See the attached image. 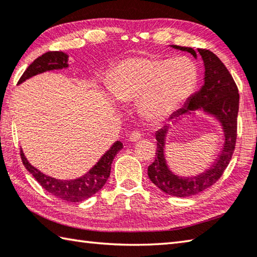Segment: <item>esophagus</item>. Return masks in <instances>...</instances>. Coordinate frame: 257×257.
Wrapping results in <instances>:
<instances>
[{"mask_svg": "<svg viewBox=\"0 0 257 257\" xmlns=\"http://www.w3.org/2000/svg\"><path fill=\"white\" fill-rule=\"evenodd\" d=\"M141 138H142V134L137 132V130H134V132L129 135L130 142H138Z\"/></svg>", "mask_w": 257, "mask_h": 257, "instance_id": "esophagus-1", "label": "esophagus"}]
</instances>
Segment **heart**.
I'll return each instance as SVG.
<instances>
[{
	"mask_svg": "<svg viewBox=\"0 0 257 257\" xmlns=\"http://www.w3.org/2000/svg\"><path fill=\"white\" fill-rule=\"evenodd\" d=\"M198 81L197 65L188 57H133L113 68L108 88L118 101L139 99V110L147 119L163 120L185 103Z\"/></svg>",
	"mask_w": 257,
	"mask_h": 257,
	"instance_id": "heart-1",
	"label": "heart"
}]
</instances>
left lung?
Segmentation results:
<instances>
[{
	"label": "left lung",
	"mask_w": 257,
	"mask_h": 257,
	"mask_svg": "<svg viewBox=\"0 0 257 257\" xmlns=\"http://www.w3.org/2000/svg\"><path fill=\"white\" fill-rule=\"evenodd\" d=\"M172 48L186 51L197 59L200 55L203 62L204 76L201 88L191 96L186 104L173 113L170 120H179L182 116L197 112L217 120L222 132L223 144L206 171L197 175L182 176L174 173L166 160V137L170 123L156 132V157L148 166V177L158 189L166 194L177 198L191 197L210 188L220 179L229 164L236 144L237 115L239 108V94L230 73L216 55L207 49L194 50L191 47L172 45Z\"/></svg>",
	"instance_id": "left-lung-1"
}]
</instances>
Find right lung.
Here are the masks:
<instances>
[{
    "label": "right lung",
    "instance_id": "add662e5",
    "mask_svg": "<svg viewBox=\"0 0 257 257\" xmlns=\"http://www.w3.org/2000/svg\"><path fill=\"white\" fill-rule=\"evenodd\" d=\"M68 67V55L63 51H48L40 57L34 60L22 74L19 84L23 83L30 77L38 75V74L55 71V69H63ZM123 148L122 143H113L108 151H106L96 164L88 170L85 174L74 180H59L44 174L35 166H32L25 156V153L21 149V160L26 169L30 172L32 176L38 181L43 188L57 197L68 202H81L91 198L96 192L103 188L105 182L108 181L111 172V164L116 153Z\"/></svg>",
    "mask_w": 257,
    "mask_h": 257
}]
</instances>
